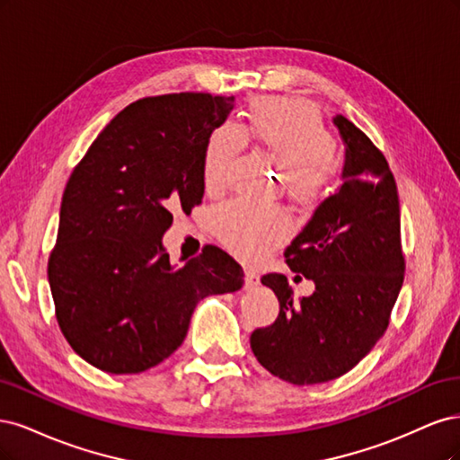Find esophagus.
Here are the masks:
<instances>
[{
    "instance_id": "obj_1",
    "label": "esophagus",
    "mask_w": 460,
    "mask_h": 460,
    "mask_svg": "<svg viewBox=\"0 0 460 460\" xmlns=\"http://www.w3.org/2000/svg\"><path fill=\"white\" fill-rule=\"evenodd\" d=\"M258 283H260L258 273L246 270V271H244V287H246V288H252V287H256Z\"/></svg>"
}]
</instances>
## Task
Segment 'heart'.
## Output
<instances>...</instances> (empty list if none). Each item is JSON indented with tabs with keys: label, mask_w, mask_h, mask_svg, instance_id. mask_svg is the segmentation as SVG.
<instances>
[{
	"label": "heart",
	"mask_w": 460,
	"mask_h": 460,
	"mask_svg": "<svg viewBox=\"0 0 460 460\" xmlns=\"http://www.w3.org/2000/svg\"><path fill=\"white\" fill-rule=\"evenodd\" d=\"M246 143H256L285 168L287 195L296 204L317 206L329 197L336 173V141L307 101L265 97L252 105L246 124L214 128L202 155L206 192L217 195L226 189ZM214 231L233 254L258 261L290 234V219L279 208L231 202L216 212Z\"/></svg>",
	"instance_id": "b5f03b06"
}]
</instances>
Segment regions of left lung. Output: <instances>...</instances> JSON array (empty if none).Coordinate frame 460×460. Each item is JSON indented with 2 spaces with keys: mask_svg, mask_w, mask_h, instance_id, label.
Returning a JSON list of instances; mask_svg holds the SVG:
<instances>
[{
  "mask_svg": "<svg viewBox=\"0 0 460 460\" xmlns=\"http://www.w3.org/2000/svg\"><path fill=\"white\" fill-rule=\"evenodd\" d=\"M346 143L344 183L285 250L294 273L315 292L292 298L285 275H263L279 298V317L256 329L250 348L261 367L304 386L346 375L386 332L405 277L395 177L365 133L336 114Z\"/></svg>",
  "mask_w": 460,
  "mask_h": 460,
  "instance_id": "obj_1",
  "label": "left lung"
}]
</instances>
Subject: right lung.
Here are the masks:
<instances>
[{"instance_id":"add662e5","label":"right lung","mask_w":460,"mask_h":460,"mask_svg":"<svg viewBox=\"0 0 460 460\" xmlns=\"http://www.w3.org/2000/svg\"><path fill=\"white\" fill-rule=\"evenodd\" d=\"M234 97L168 93L118 112L68 177L48 277L70 348L111 375H136L181 346L197 304L244 273L208 244L173 268L162 248L173 210L202 202V155Z\"/></svg>"}]
</instances>
